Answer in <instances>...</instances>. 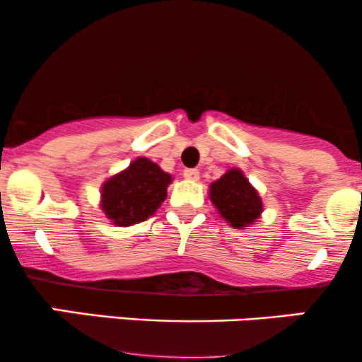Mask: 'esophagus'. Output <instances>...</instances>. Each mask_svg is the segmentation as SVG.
I'll list each match as a JSON object with an SVG mask.
<instances>
[{"instance_id":"obj_1","label":"esophagus","mask_w":362,"mask_h":362,"mask_svg":"<svg viewBox=\"0 0 362 362\" xmlns=\"http://www.w3.org/2000/svg\"><path fill=\"white\" fill-rule=\"evenodd\" d=\"M184 177L187 178V180H199V170L195 168H185L184 170Z\"/></svg>"}]
</instances>
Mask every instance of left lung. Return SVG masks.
Here are the masks:
<instances>
[{"instance_id": "8db88e82", "label": "left lung", "mask_w": 362, "mask_h": 362, "mask_svg": "<svg viewBox=\"0 0 362 362\" xmlns=\"http://www.w3.org/2000/svg\"><path fill=\"white\" fill-rule=\"evenodd\" d=\"M209 197L219 214L236 230L253 224L260 218V195L240 170H230L211 184Z\"/></svg>"}]
</instances>
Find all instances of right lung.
<instances>
[{
	"instance_id": "right-lung-1",
	"label": "right lung",
	"mask_w": 362,
	"mask_h": 362,
	"mask_svg": "<svg viewBox=\"0 0 362 362\" xmlns=\"http://www.w3.org/2000/svg\"><path fill=\"white\" fill-rule=\"evenodd\" d=\"M172 175L148 158H138L102 187V209L117 226L146 221L167 197Z\"/></svg>"
}]
</instances>
